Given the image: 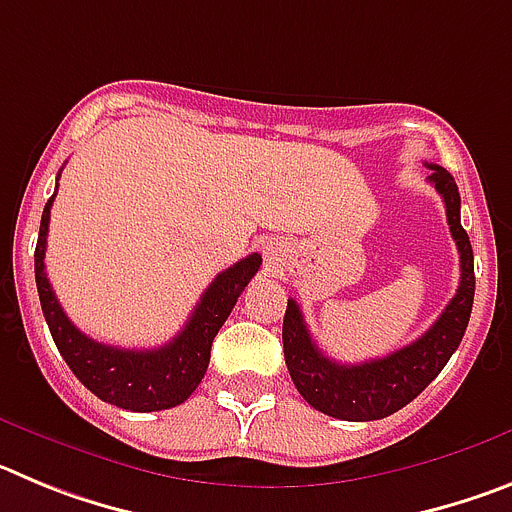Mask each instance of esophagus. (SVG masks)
Masks as SVG:
<instances>
[{
    "label": "esophagus",
    "mask_w": 512,
    "mask_h": 512,
    "mask_svg": "<svg viewBox=\"0 0 512 512\" xmlns=\"http://www.w3.org/2000/svg\"><path fill=\"white\" fill-rule=\"evenodd\" d=\"M266 256H269V261L274 259V256H277V248H274V246H266Z\"/></svg>",
    "instance_id": "obj_1"
}]
</instances>
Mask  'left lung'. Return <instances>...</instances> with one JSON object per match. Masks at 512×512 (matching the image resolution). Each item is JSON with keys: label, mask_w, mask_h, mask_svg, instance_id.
Wrapping results in <instances>:
<instances>
[{"label": "left lung", "mask_w": 512, "mask_h": 512, "mask_svg": "<svg viewBox=\"0 0 512 512\" xmlns=\"http://www.w3.org/2000/svg\"><path fill=\"white\" fill-rule=\"evenodd\" d=\"M428 169L433 171L428 182L443 197L449 230L459 248L461 279L454 300L418 341L397 348L382 359L364 361V364H338L315 346L300 305L287 300L282 341L289 377L307 405L330 418L361 423V420H379L397 413L441 374L464 338L474 302L472 243L467 230L461 228V197L454 176L436 164H428Z\"/></svg>", "instance_id": "8db88e82"}]
</instances>
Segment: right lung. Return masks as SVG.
I'll return each mask as SVG.
<instances>
[{"instance_id": "add662e5", "label": "right lung", "mask_w": 512, "mask_h": 512, "mask_svg": "<svg viewBox=\"0 0 512 512\" xmlns=\"http://www.w3.org/2000/svg\"><path fill=\"white\" fill-rule=\"evenodd\" d=\"M53 197L45 202L43 217H40L38 246H35V284H38L45 323L51 328L63 361L89 392L122 410L153 413V410L182 405L205 377L217 330L223 328L246 284L259 271L261 256L251 253L230 269L220 271L215 282L205 289L202 300L197 302L187 325L166 346L143 348V351L107 346V343L84 336L71 323L45 274V238H48V223H51Z\"/></svg>"}]
</instances>
